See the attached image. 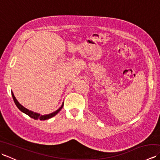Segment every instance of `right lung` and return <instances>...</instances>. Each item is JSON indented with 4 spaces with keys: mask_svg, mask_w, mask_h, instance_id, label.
<instances>
[{
    "mask_svg": "<svg viewBox=\"0 0 160 160\" xmlns=\"http://www.w3.org/2000/svg\"><path fill=\"white\" fill-rule=\"evenodd\" d=\"M12 98H13V101H14V102H15V104L16 105V107L18 108V109L20 111H22V113L29 115L30 118L34 119V120H38V119H40V120H48V119H49V118H52V117L55 116V115L57 113H59L60 111L62 109V108L63 107V105H64V102H62V105H61V107L58 108V109L56 110V111H54V112H53V113H50V114H47V115H40V113H36V112L29 111V109H28V108H26L25 107H24L22 105L20 104L18 102V101L16 100V98L14 96V95H13L12 91Z\"/></svg>",
    "mask_w": 160,
    "mask_h": 160,
    "instance_id": "right-lung-1",
    "label": "right lung"
}]
</instances>
